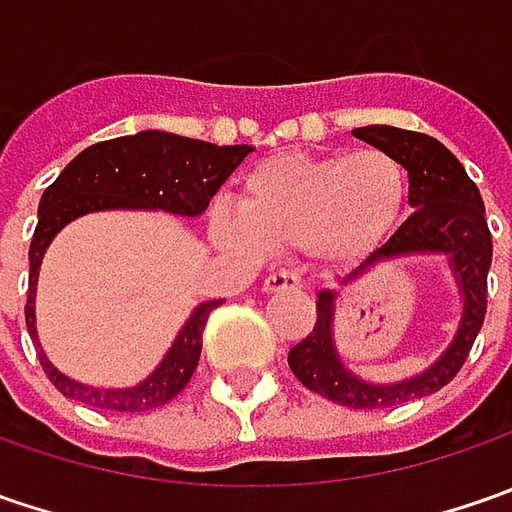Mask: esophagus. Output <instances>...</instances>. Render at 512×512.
I'll list each match as a JSON object with an SVG mask.
<instances>
[{
  "label": "esophagus",
  "mask_w": 512,
  "mask_h": 512,
  "mask_svg": "<svg viewBox=\"0 0 512 512\" xmlns=\"http://www.w3.org/2000/svg\"><path fill=\"white\" fill-rule=\"evenodd\" d=\"M299 287H302V276L293 270H276V273L265 276V282H262L265 293H285V290H299Z\"/></svg>",
  "instance_id": "esophagus-1"
}]
</instances>
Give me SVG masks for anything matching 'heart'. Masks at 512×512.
Segmentation results:
<instances>
[{
	"instance_id": "b5f03b06",
	"label": "heart",
	"mask_w": 512,
	"mask_h": 512,
	"mask_svg": "<svg viewBox=\"0 0 512 512\" xmlns=\"http://www.w3.org/2000/svg\"><path fill=\"white\" fill-rule=\"evenodd\" d=\"M410 173L382 148L353 153H282L247 173L233 207L210 210L213 239L233 253L302 247L319 265H347L399 230Z\"/></svg>"
}]
</instances>
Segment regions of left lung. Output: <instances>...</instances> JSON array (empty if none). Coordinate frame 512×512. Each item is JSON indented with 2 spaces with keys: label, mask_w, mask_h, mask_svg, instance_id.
<instances>
[{
  "label": "left lung",
  "mask_w": 512,
  "mask_h": 512,
  "mask_svg": "<svg viewBox=\"0 0 512 512\" xmlns=\"http://www.w3.org/2000/svg\"><path fill=\"white\" fill-rule=\"evenodd\" d=\"M353 136L402 159L410 173L413 213L379 250H373L353 273H347L342 282H353L359 273L379 262L416 256V253L419 256L442 253L450 262L464 299L459 330L436 362L413 379L373 384L350 373L339 359L333 344L336 293L333 290L319 293L316 325L307 333V339L290 347L287 364L307 390L325 396L330 402L356 410H376V407H393V404L430 396L442 390L447 382H453V376L462 370L487 313V270L493 262V239L484 219L479 187L467 176L462 162L439 139L416 130L390 128V125L356 128Z\"/></svg>",
  "instance_id": "8db88e82"
}]
</instances>
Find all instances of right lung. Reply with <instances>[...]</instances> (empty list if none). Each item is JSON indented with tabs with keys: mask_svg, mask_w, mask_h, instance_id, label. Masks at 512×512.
<instances>
[{
	"mask_svg": "<svg viewBox=\"0 0 512 512\" xmlns=\"http://www.w3.org/2000/svg\"><path fill=\"white\" fill-rule=\"evenodd\" d=\"M250 145H210L199 139H187L165 130H142L136 136H119L82 150L59 179L42 193L39 202V225L30 242V276L28 302H25V325L30 339L39 347V362L48 373L53 387L76 402L113 410V413H142L150 407H162L179 396L190 382L199 353H202V330L213 307L222 299L202 302L190 313L176 342L170 344L165 359L145 382L125 390H99L82 382H73L48 362L39 336H36V282L42 256L62 227L96 210H168L179 216L205 213L216 190L242 165Z\"/></svg>",
	"mask_w": 512,
	"mask_h": 512,
	"instance_id": "1",
	"label": "right lung"
}]
</instances>
